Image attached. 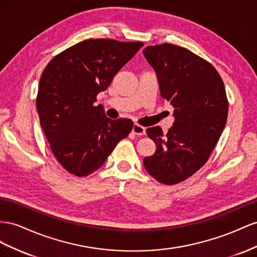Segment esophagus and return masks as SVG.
Here are the masks:
<instances>
[{
  "label": "esophagus",
  "mask_w": 257,
  "mask_h": 257,
  "mask_svg": "<svg viewBox=\"0 0 257 257\" xmlns=\"http://www.w3.org/2000/svg\"><path fill=\"white\" fill-rule=\"evenodd\" d=\"M133 133L137 136H144L145 135V128L142 127L141 124L135 123L134 127H133Z\"/></svg>",
  "instance_id": "esophagus-1"
}]
</instances>
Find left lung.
<instances>
[{
    "mask_svg": "<svg viewBox=\"0 0 257 257\" xmlns=\"http://www.w3.org/2000/svg\"><path fill=\"white\" fill-rule=\"evenodd\" d=\"M143 54L156 72L160 96L174 107L166 135L158 126L146 129L156 152L143 165L158 182L178 184L207 163L223 133L228 114L225 86L213 65L184 47L164 43Z\"/></svg>",
    "mask_w": 257,
    "mask_h": 257,
    "instance_id": "1",
    "label": "left lung"
}]
</instances>
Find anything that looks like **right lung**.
I'll return each mask as SVG.
<instances>
[{"label":"right lung","instance_id":"obj_1","mask_svg":"<svg viewBox=\"0 0 257 257\" xmlns=\"http://www.w3.org/2000/svg\"><path fill=\"white\" fill-rule=\"evenodd\" d=\"M142 46V42L85 40L44 69L36 108L50 150L68 172L87 177L98 170L133 130V120L109 119L103 106L93 103Z\"/></svg>","mask_w":257,"mask_h":257}]
</instances>
